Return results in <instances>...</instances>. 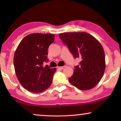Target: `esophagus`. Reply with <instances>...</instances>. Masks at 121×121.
Masks as SVG:
<instances>
[{"label": "esophagus", "instance_id": "34e87169", "mask_svg": "<svg viewBox=\"0 0 121 121\" xmlns=\"http://www.w3.org/2000/svg\"><path fill=\"white\" fill-rule=\"evenodd\" d=\"M65 67V66H63V67H58V69H60V70H62V69H63Z\"/></svg>", "mask_w": 121, "mask_h": 121}]
</instances>
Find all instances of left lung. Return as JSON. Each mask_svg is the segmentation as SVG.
I'll return each instance as SVG.
<instances>
[{"label": "left lung", "mask_w": 121, "mask_h": 121, "mask_svg": "<svg viewBox=\"0 0 121 121\" xmlns=\"http://www.w3.org/2000/svg\"><path fill=\"white\" fill-rule=\"evenodd\" d=\"M74 58L81 59L69 81L82 90L93 88L100 82L105 70L103 47L94 36L86 32H65L59 35Z\"/></svg>", "instance_id": "obj_1"}]
</instances>
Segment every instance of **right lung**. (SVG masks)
<instances>
[{"label":"right lung","mask_w":121,"mask_h":121,"mask_svg":"<svg viewBox=\"0 0 121 121\" xmlns=\"http://www.w3.org/2000/svg\"><path fill=\"white\" fill-rule=\"evenodd\" d=\"M53 34L35 33L20 43L14 57L16 77L21 85L32 92L43 91L50 86L56 68L44 66L48 60V48L54 41Z\"/></svg>","instance_id":"add662e5"}]
</instances>
